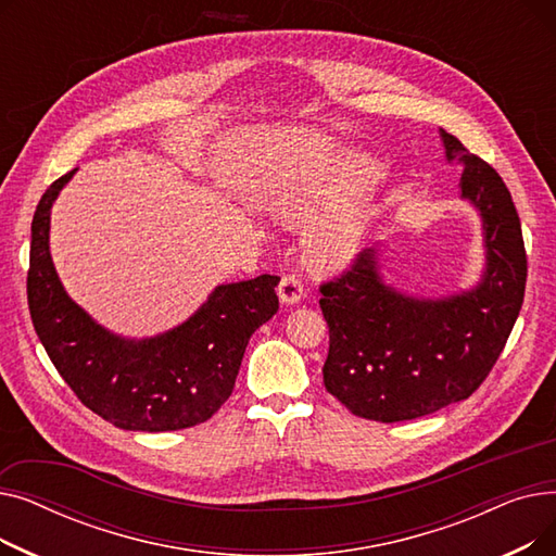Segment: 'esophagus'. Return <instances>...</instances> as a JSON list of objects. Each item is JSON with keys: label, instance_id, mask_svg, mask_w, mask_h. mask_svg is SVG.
I'll return each mask as SVG.
<instances>
[{"label": "esophagus", "instance_id": "esophagus-1", "mask_svg": "<svg viewBox=\"0 0 556 556\" xmlns=\"http://www.w3.org/2000/svg\"><path fill=\"white\" fill-rule=\"evenodd\" d=\"M277 295L281 300V304H300L304 300V283L300 279V275L290 273V275H283V279L279 281V288H277Z\"/></svg>", "mask_w": 556, "mask_h": 556}]
</instances>
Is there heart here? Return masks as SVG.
Returning a JSON list of instances; mask_svg holds the SVG:
<instances>
[{
    "instance_id": "heart-1",
    "label": "heart",
    "mask_w": 556,
    "mask_h": 556,
    "mask_svg": "<svg viewBox=\"0 0 556 556\" xmlns=\"http://www.w3.org/2000/svg\"><path fill=\"white\" fill-rule=\"evenodd\" d=\"M376 178V166L365 155L342 153L336 157L327 180L277 200L275 212L286 225L304 229L319 227L308 245L315 268H344L361 254L369 233L371 212L367 204L352 202L365 195Z\"/></svg>"
}]
</instances>
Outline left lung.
<instances>
[{
  "label": "left lung",
  "instance_id": "obj_1",
  "mask_svg": "<svg viewBox=\"0 0 556 556\" xmlns=\"http://www.w3.org/2000/svg\"><path fill=\"white\" fill-rule=\"evenodd\" d=\"M446 162L464 166L459 198L482 220L484 270L476 286L419 298L388 283L381 252L319 293L329 325L325 386L356 417L417 419L469 399L498 361L522 306L528 258L509 189L486 162L440 128Z\"/></svg>",
  "mask_w": 556,
  "mask_h": 556
}]
</instances>
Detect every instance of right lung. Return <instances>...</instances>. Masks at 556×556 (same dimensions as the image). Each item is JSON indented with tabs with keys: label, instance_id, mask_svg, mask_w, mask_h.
<instances>
[{
	"label": "right lung",
	"instance_id": "add662e5",
	"mask_svg": "<svg viewBox=\"0 0 556 556\" xmlns=\"http://www.w3.org/2000/svg\"><path fill=\"white\" fill-rule=\"evenodd\" d=\"M78 168L40 198L31 223L26 293L36 333L83 405L116 428L182 430L207 421L229 399L250 336L277 313V275L220 283L182 325L126 338L78 306L55 273L51 207Z\"/></svg>",
	"mask_w": 556,
	"mask_h": 556
}]
</instances>
